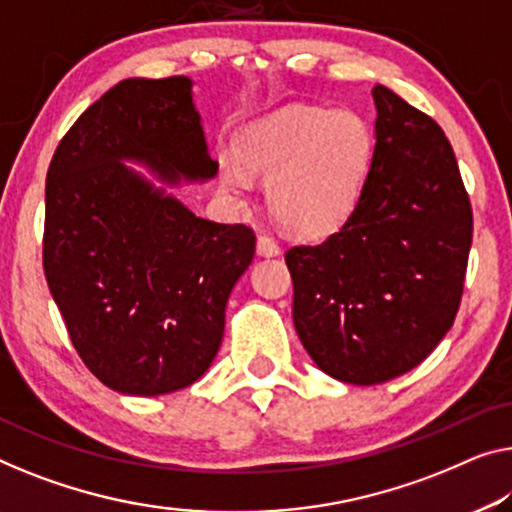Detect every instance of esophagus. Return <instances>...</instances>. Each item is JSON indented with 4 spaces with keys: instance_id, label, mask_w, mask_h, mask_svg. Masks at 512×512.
Here are the masks:
<instances>
[{
    "instance_id": "obj_1",
    "label": "esophagus",
    "mask_w": 512,
    "mask_h": 512,
    "mask_svg": "<svg viewBox=\"0 0 512 512\" xmlns=\"http://www.w3.org/2000/svg\"><path fill=\"white\" fill-rule=\"evenodd\" d=\"M280 253V246L271 239L269 234H259L257 236V255L259 257H276Z\"/></svg>"
}]
</instances>
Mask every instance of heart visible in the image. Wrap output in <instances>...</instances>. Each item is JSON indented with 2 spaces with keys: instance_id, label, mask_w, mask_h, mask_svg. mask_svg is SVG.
I'll return each mask as SVG.
<instances>
[{
  "instance_id": "1",
  "label": "heart",
  "mask_w": 512,
  "mask_h": 512,
  "mask_svg": "<svg viewBox=\"0 0 512 512\" xmlns=\"http://www.w3.org/2000/svg\"><path fill=\"white\" fill-rule=\"evenodd\" d=\"M236 158L239 163H220L227 193H248L246 166L269 179L266 200L278 223L292 234L319 239L354 211L370 170L372 135L356 112L287 105L243 128Z\"/></svg>"
}]
</instances>
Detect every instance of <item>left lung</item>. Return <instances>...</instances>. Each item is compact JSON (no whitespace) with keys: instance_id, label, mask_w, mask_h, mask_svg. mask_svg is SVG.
<instances>
[{"instance_id":"obj_1","label":"left lung","mask_w":512,"mask_h":512,"mask_svg":"<svg viewBox=\"0 0 512 512\" xmlns=\"http://www.w3.org/2000/svg\"><path fill=\"white\" fill-rule=\"evenodd\" d=\"M361 197L317 246L285 253L294 326L319 370L384 384L423 363L460 308L471 248L469 195L434 119L384 85Z\"/></svg>"}]
</instances>
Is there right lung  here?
<instances>
[{"label": "right lung", "mask_w": 512, "mask_h": 512, "mask_svg": "<svg viewBox=\"0 0 512 512\" xmlns=\"http://www.w3.org/2000/svg\"><path fill=\"white\" fill-rule=\"evenodd\" d=\"M126 163L167 186L216 177L193 80H121L80 114L45 179L43 269L73 347L112 391L154 398L209 370L255 234L195 216Z\"/></svg>", "instance_id": "1"}]
</instances>
